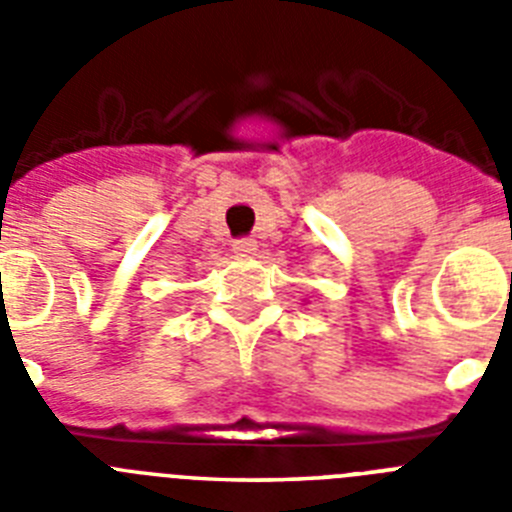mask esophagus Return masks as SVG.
<instances>
[{
	"label": "esophagus",
	"mask_w": 512,
	"mask_h": 512,
	"mask_svg": "<svg viewBox=\"0 0 512 512\" xmlns=\"http://www.w3.org/2000/svg\"><path fill=\"white\" fill-rule=\"evenodd\" d=\"M256 241H251V238H241V241L233 243V253L235 256H253L256 253Z\"/></svg>",
	"instance_id": "esophagus-1"
}]
</instances>
